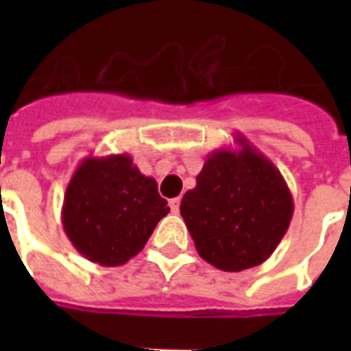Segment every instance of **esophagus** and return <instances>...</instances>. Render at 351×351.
<instances>
[{"instance_id":"1","label":"esophagus","mask_w":351,"mask_h":351,"mask_svg":"<svg viewBox=\"0 0 351 351\" xmlns=\"http://www.w3.org/2000/svg\"><path fill=\"white\" fill-rule=\"evenodd\" d=\"M169 208L173 213H178V211H180V198H171Z\"/></svg>"}]
</instances>
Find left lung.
<instances>
[{"mask_svg": "<svg viewBox=\"0 0 351 351\" xmlns=\"http://www.w3.org/2000/svg\"><path fill=\"white\" fill-rule=\"evenodd\" d=\"M240 149L209 154L180 215L198 255L222 271H242L269 258L293 217L288 184L244 136Z\"/></svg>", "mask_w": 351, "mask_h": 351, "instance_id": "8db88e82", "label": "left lung"}]
</instances>
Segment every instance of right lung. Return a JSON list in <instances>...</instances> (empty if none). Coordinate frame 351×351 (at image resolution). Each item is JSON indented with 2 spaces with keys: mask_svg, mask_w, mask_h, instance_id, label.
I'll list each match as a JSON object with an SVG mask.
<instances>
[{
  "mask_svg": "<svg viewBox=\"0 0 351 351\" xmlns=\"http://www.w3.org/2000/svg\"><path fill=\"white\" fill-rule=\"evenodd\" d=\"M167 213L156 180L121 153L82 160L65 191L62 222L80 255L121 266L143 250Z\"/></svg>",
  "mask_w": 351,
  "mask_h": 351,
  "instance_id": "right-lung-1",
  "label": "right lung"
}]
</instances>
